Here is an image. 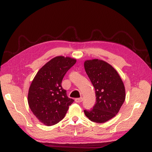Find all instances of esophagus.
I'll use <instances>...</instances> for the list:
<instances>
[{
    "label": "esophagus",
    "instance_id": "34e87169",
    "mask_svg": "<svg viewBox=\"0 0 152 152\" xmlns=\"http://www.w3.org/2000/svg\"><path fill=\"white\" fill-rule=\"evenodd\" d=\"M83 101V98L82 97H80V98H77L75 99V101L76 102H81Z\"/></svg>",
    "mask_w": 152,
    "mask_h": 152
}]
</instances>
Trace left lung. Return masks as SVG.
Segmentation results:
<instances>
[{
	"mask_svg": "<svg viewBox=\"0 0 152 152\" xmlns=\"http://www.w3.org/2000/svg\"><path fill=\"white\" fill-rule=\"evenodd\" d=\"M84 68L96 96L95 106L90 110H85V115L91 121L104 123L115 116L124 104V82L114 68L104 61L86 60Z\"/></svg>",
	"mask_w": 152,
	"mask_h": 152,
	"instance_id": "8db88e82",
	"label": "left lung"
}]
</instances>
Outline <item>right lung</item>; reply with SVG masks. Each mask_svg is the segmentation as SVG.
Instances as JSON below:
<instances>
[{
	"label": "right lung",
	"mask_w": 152,
	"mask_h": 152,
	"mask_svg": "<svg viewBox=\"0 0 152 152\" xmlns=\"http://www.w3.org/2000/svg\"><path fill=\"white\" fill-rule=\"evenodd\" d=\"M76 60L57 56L38 70L30 86L28 103L36 118L47 126L57 124L64 118L74 100L66 95L61 83Z\"/></svg>",
	"instance_id": "add662e5"
}]
</instances>
